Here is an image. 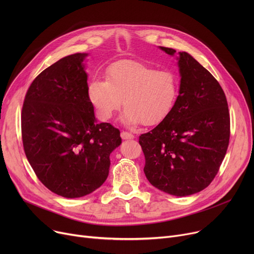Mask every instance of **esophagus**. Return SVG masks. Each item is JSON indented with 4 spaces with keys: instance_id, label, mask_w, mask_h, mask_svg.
<instances>
[{
    "instance_id": "1",
    "label": "esophagus",
    "mask_w": 254,
    "mask_h": 254,
    "mask_svg": "<svg viewBox=\"0 0 254 254\" xmlns=\"http://www.w3.org/2000/svg\"><path fill=\"white\" fill-rule=\"evenodd\" d=\"M120 136H122V138H123L124 140H130V139H134V138H135V136L132 135L131 132L125 131V130L122 131V134H120Z\"/></svg>"
}]
</instances>
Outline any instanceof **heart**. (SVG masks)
<instances>
[{
    "instance_id": "b5f03b06",
    "label": "heart",
    "mask_w": 254,
    "mask_h": 254,
    "mask_svg": "<svg viewBox=\"0 0 254 254\" xmlns=\"http://www.w3.org/2000/svg\"><path fill=\"white\" fill-rule=\"evenodd\" d=\"M179 93V79L171 70H158L137 61L111 64L106 80L92 79L87 96L98 117L104 122L125 106L124 122L152 127L170 115Z\"/></svg>"
}]
</instances>
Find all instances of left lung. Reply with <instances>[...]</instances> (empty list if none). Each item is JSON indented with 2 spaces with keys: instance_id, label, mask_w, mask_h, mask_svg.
<instances>
[{
  "instance_id": "obj_1",
  "label": "left lung",
  "mask_w": 254,
  "mask_h": 254,
  "mask_svg": "<svg viewBox=\"0 0 254 254\" xmlns=\"http://www.w3.org/2000/svg\"><path fill=\"white\" fill-rule=\"evenodd\" d=\"M161 49L173 56L175 49ZM179 96L170 115L139 137L146 178L159 190L185 196L217 175L230 142L228 101L217 80L188 52H179Z\"/></svg>"
}]
</instances>
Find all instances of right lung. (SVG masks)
<instances>
[{
	"label": "right lung",
	"instance_id": "right-lung-1",
	"mask_svg": "<svg viewBox=\"0 0 254 254\" xmlns=\"http://www.w3.org/2000/svg\"><path fill=\"white\" fill-rule=\"evenodd\" d=\"M86 56H68L40 73L21 111L23 149L35 174L69 198L100 188L109 174V155L122 143L118 128L97 123L87 96Z\"/></svg>",
	"mask_w": 254,
	"mask_h": 254
}]
</instances>
